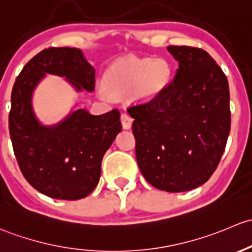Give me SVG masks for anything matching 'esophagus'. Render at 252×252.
<instances>
[{
  "label": "esophagus",
  "mask_w": 252,
  "mask_h": 252,
  "mask_svg": "<svg viewBox=\"0 0 252 252\" xmlns=\"http://www.w3.org/2000/svg\"><path fill=\"white\" fill-rule=\"evenodd\" d=\"M132 121H133V119H132L131 116L128 115V114H127V113L121 114V124H123L124 128H125V129L131 128Z\"/></svg>",
  "instance_id": "34e87169"
}]
</instances>
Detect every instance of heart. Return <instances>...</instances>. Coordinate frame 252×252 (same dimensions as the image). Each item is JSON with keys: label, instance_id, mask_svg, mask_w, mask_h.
<instances>
[{"label": "heart", "instance_id": "b5f03b06", "mask_svg": "<svg viewBox=\"0 0 252 252\" xmlns=\"http://www.w3.org/2000/svg\"><path fill=\"white\" fill-rule=\"evenodd\" d=\"M170 79V65L164 59L126 57L108 66L103 75L104 88L97 93L107 102L129 93L136 102L147 103L164 92Z\"/></svg>", "mask_w": 252, "mask_h": 252}]
</instances>
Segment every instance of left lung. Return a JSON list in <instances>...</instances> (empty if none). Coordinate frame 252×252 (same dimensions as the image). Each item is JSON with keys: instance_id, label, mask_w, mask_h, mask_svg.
<instances>
[{"instance_id": "left-lung-1", "label": "left lung", "mask_w": 252, "mask_h": 252, "mask_svg": "<svg viewBox=\"0 0 252 252\" xmlns=\"http://www.w3.org/2000/svg\"><path fill=\"white\" fill-rule=\"evenodd\" d=\"M178 62L159 97L129 108L136 158L145 180L178 193L204 184L216 170L230 129L229 86L206 51L168 46Z\"/></svg>"}]
</instances>
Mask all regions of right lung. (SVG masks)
<instances>
[{"label": "right lung", "instance_id": "right-lung-1", "mask_svg": "<svg viewBox=\"0 0 252 252\" xmlns=\"http://www.w3.org/2000/svg\"><path fill=\"white\" fill-rule=\"evenodd\" d=\"M94 74L81 49L51 47L30 59L13 86L9 133L15 158L25 180L49 198L77 200L92 193L103 157L121 132L120 113L92 115L76 103L63 120L45 125L33 109V92L46 75L64 77L76 92H92Z\"/></svg>", "mask_w": 252, "mask_h": 252}]
</instances>
